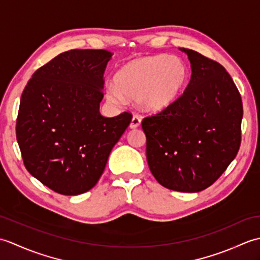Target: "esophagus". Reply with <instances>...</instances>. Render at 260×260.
Masks as SVG:
<instances>
[{"instance_id":"1","label":"esophagus","mask_w":260,"mask_h":260,"mask_svg":"<svg viewBox=\"0 0 260 260\" xmlns=\"http://www.w3.org/2000/svg\"><path fill=\"white\" fill-rule=\"evenodd\" d=\"M141 120L142 119H141L140 116H137V115L133 116V118H132V121H131V124H129L131 128H137V127L141 125Z\"/></svg>"}]
</instances>
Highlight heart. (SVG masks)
<instances>
[{
    "instance_id": "1",
    "label": "heart",
    "mask_w": 260,
    "mask_h": 260,
    "mask_svg": "<svg viewBox=\"0 0 260 260\" xmlns=\"http://www.w3.org/2000/svg\"><path fill=\"white\" fill-rule=\"evenodd\" d=\"M114 80L115 85L106 86L110 103L120 105L126 97L145 112L157 113L170 107L183 91L189 68L179 57L156 54L126 63Z\"/></svg>"
}]
</instances>
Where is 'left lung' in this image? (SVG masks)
<instances>
[{
	"instance_id": "left-lung-1",
	"label": "left lung",
	"mask_w": 260,
	"mask_h": 260,
	"mask_svg": "<svg viewBox=\"0 0 260 260\" xmlns=\"http://www.w3.org/2000/svg\"><path fill=\"white\" fill-rule=\"evenodd\" d=\"M191 62L184 92L161 112L146 116V158L154 178L170 190L199 192L217 181L241 143V96L219 62L181 49Z\"/></svg>"
}]
</instances>
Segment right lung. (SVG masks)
Instances as JSON below:
<instances>
[{"label":"right lung","mask_w":260,"mask_h":260,"mask_svg":"<svg viewBox=\"0 0 260 260\" xmlns=\"http://www.w3.org/2000/svg\"><path fill=\"white\" fill-rule=\"evenodd\" d=\"M112 57L92 49L62 52L39 68L22 92L15 131L24 167L60 194H81L96 185L133 117L99 113Z\"/></svg>","instance_id":"1"}]
</instances>
